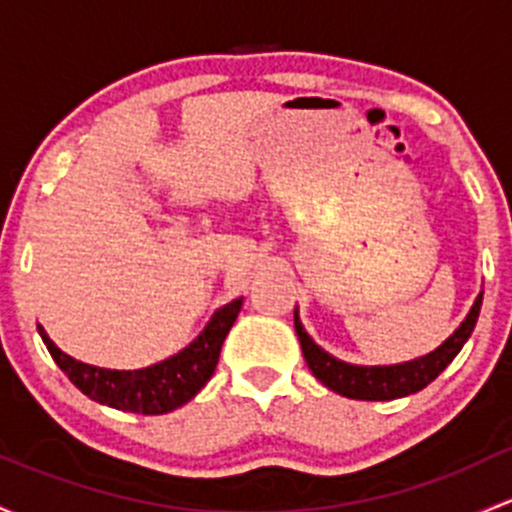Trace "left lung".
<instances>
[{
  "label": "left lung",
  "mask_w": 512,
  "mask_h": 512,
  "mask_svg": "<svg viewBox=\"0 0 512 512\" xmlns=\"http://www.w3.org/2000/svg\"><path fill=\"white\" fill-rule=\"evenodd\" d=\"M483 294L473 301L469 316L464 324L454 331V336L446 338L444 343L434 353L424 355V358L412 360V363L402 365H383V368H363V365H348L343 360H336L333 355L321 351L309 333L301 326L299 316L294 314V328L301 343V353H304L306 365L311 368L316 380H321L328 390L338 392L351 400H397V397L412 395L427 387L432 380L439 378L441 370L456 358V353L464 348L469 341L473 326L478 321V311H481Z\"/></svg>",
  "instance_id": "obj_1"
}]
</instances>
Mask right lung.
Returning a JSON list of instances; mask_svg holds the SVG:
<instances>
[{"mask_svg":"<svg viewBox=\"0 0 512 512\" xmlns=\"http://www.w3.org/2000/svg\"><path fill=\"white\" fill-rule=\"evenodd\" d=\"M240 306L242 299L225 304L223 309L215 311L213 319L191 346L142 370H107L85 365L53 346L41 326L39 333L58 368L90 400L125 412L166 414L186 405L211 380L215 365H218L220 346H223L230 326L238 319Z\"/></svg>","mask_w":512,"mask_h":512,"instance_id":"right-lung-1","label":"right lung"}]
</instances>
